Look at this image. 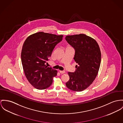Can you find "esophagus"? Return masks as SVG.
<instances>
[{
    "instance_id": "1",
    "label": "esophagus",
    "mask_w": 123,
    "mask_h": 123,
    "mask_svg": "<svg viewBox=\"0 0 123 123\" xmlns=\"http://www.w3.org/2000/svg\"><path fill=\"white\" fill-rule=\"evenodd\" d=\"M59 73L61 74H64L65 73V71H59Z\"/></svg>"
}]
</instances>
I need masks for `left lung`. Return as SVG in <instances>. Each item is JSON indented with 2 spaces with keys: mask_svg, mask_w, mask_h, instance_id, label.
I'll use <instances>...</instances> for the list:
<instances>
[{
  "mask_svg": "<svg viewBox=\"0 0 123 123\" xmlns=\"http://www.w3.org/2000/svg\"><path fill=\"white\" fill-rule=\"evenodd\" d=\"M67 43L75 49L74 58L78 65L74 73L68 72L69 80L66 83L69 89L80 92L87 88L98 74L101 61L98 44L85 34L67 36Z\"/></svg>",
  "mask_w": 123,
  "mask_h": 123,
  "instance_id": "1",
  "label": "left lung"
}]
</instances>
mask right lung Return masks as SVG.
I'll use <instances>...</instances> for the list:
<instances>
[{
  "instance_id": "right-lung-1",
  "label": "right lung",
  "mask_w": 123,
  "mask_h": 123,
  "mask_svg": "<svg viewBox=\"0 0 123 123\" xmlns=\"http://www.w3.org/2000/svg\"><path fill=\"white\" fill-rule=\"evenodd\" d=\"M63 37L39 32L29 36L24 42L21 63L27 80L36 88H47L52 84L53 77L57 75V71L47 67L45 63Z\"/></svg>"
}]
</instances>
